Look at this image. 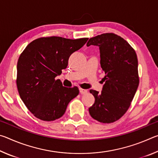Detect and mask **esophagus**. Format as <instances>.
I'll use <instances>...</instances> for the list:
<instances>
[{
  "instance_id": "34e87169",
  "label": "esophagus",
  "mask_w": 158,
  "mask_h": 158,
  "mask_svg": "<svg viewBox=\"0 0 158 158\" xmlns=\"http://www.w3.org/2000/svg\"><path fill=\"white\" fill-rule=\"evenodd\" d=\"M79 92H80V93H81V94H85V93H88V90L80 89H79Z\"/></svg>"
}]
</instances>
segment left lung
I'll return each instance as SVG.
<instances>
[{
    "label": "left lung",
    "mask_w": 158,
    "mask_h": 158,
    "mask_svg": "<svg viewBox=\"0 0 158 158\" xmlns=\"http://www.w3.org/2000/svg\"><path fill=\"white\" fill-rule=\"evenodd\" d=\"M86 45L99 47L101 68L105 73L102 92L90 90L95 102L89 109V113L96 121L111 123L125 114L137 90V54L126 40L114 33L93 37Z\"/></svg>",
    "instance_id": "left-lung-1"
}]
</instances>
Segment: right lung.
I'll return each mask as SVG.
<instances>
[{"label":"right lung","instance_id":"obj_1","mask_svg":"<svg viewBox=\"0 0 158 158\" xmlns=\"http://www.w3.org/2000/svg\"><path fill=\"white\" fill-rule=\"evenodd\" d=\"M88 40L40 37L21 53L17 67L19 94L37 118L45 121L59 118L69 102L78 95L77 86H63L60 80L55 78L67 68L72 53L81 49Z\"/></svg>","mask_w":158,"mask_h":158}]
</instances>
